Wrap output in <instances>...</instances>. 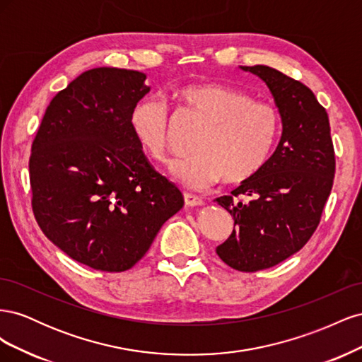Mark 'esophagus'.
I'll return each instance as SVG.
<instances>
[{
  "label": "esophagus",
  "instance_id": "esophagus-1",
  "mask_svg": "<svg viewBox=\"0 0 362 362\" xmlns=\"http://www.w3.org/2000/svg\"><path fill=\"white\" fill-rule=\"evenodd\" d=\"M184 202L189 206H198L204 204V199L198 194H192V193H184Z\"/></svg>",
  "mask_w": 362,
  "mask_h": 362
}]
</instances>
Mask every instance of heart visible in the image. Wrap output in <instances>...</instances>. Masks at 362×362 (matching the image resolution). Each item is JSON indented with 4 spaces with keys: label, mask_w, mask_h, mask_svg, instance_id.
I'll use <instances>...</instances> for the list:
<instances>
[{
    "label": "heart",
    "mask_w": 362,
    "mask_h": 362,
    "mask_svg": "<svg viewBox=\"0 0 362 362\" xmlns=\"http://www.w3.org/2000/svg\"><path fill=\"white\" fill-rule=\"evenodd\" d=\"M173 96L206 122L192 141V154L170 166L175 181L189 189H206L221 178L237 185L266 166L281 128L279 112L270 101L254 100L238 87L221 83L187 84ZM129 125L149 158L168 161L170 117L166 104L144 98L131 110Z\"/></svg>",
    "instance_id": "heart-1"
}]
</instances>
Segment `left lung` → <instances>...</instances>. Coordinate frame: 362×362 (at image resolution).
<instances>
[{
    "label": "left lung",
    "instance_id": "obj_1",
    "mask_svg": "<svg viewBox=\"0 0 362 362\" xmlns=\"http://www.w3.org/2000/svg\"><path fill=\"white\" fill-rule=\"evenodd\" d=\"M240 68L267 84L282 136L257 177L216 199L234 218L216 252L229 267L257 272L287 259L314 234L332 190L335 152L329 117L311 89L264 64Z\"/></svg>",
    "mask_w": 362,
    "mask_h": 362
}]
</instances>
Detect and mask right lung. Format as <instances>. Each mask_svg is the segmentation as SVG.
Instances as JSON below:
<instances>
[{
  "mask_svg": "<svg viewBox=\"0 0 362 362\" xmlns=\"http://www.w3.org/2000/svg\"><path fill=\"white\" fill-rule=\"evenodd\" d=\"M139 71L83 72L47 107L30 156L31 206L42 233L103 272L133 267L182 193L145 157L129 115L149 92Z\"/></svg>",
  "mask_w": 362,
  "mask_h": 362,
  "instance_id": "1",
  "label": "right lung"
}]
</instances>
